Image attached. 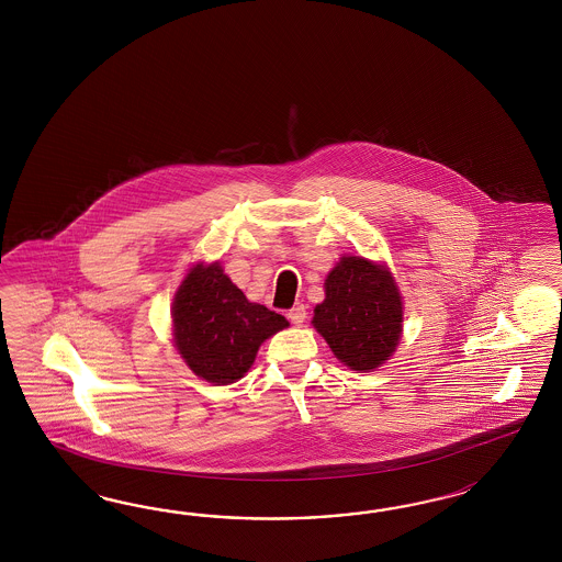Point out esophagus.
Instances as JSON below:
<instances>
[{
  "mask_svg": "<svg viewBox=\"0 0 562 562\" xmlns=\"http://www.w3.org/2000/svg\"><path fill=\"white\" fill-rule=\"evenodd\" d=\"M286 317H289L290 322L294 325H303L306 319V306L305 305H294L292 308H289V313H286Z\"/></svg>",
  "mask_w": 562,
  "mask_h": 562,
  "instance_id": "1",
  "label": "esophagus"
}]
</instances>
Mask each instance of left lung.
Instances as JSON below:
<instances>
[{"label": "left lung", "mask_w": 562, "mask_h": 562, "mask_svg": "<svg viewBox=\"0 0 562 562\" xmlns=\"http://www.w3.org/2000/svg\"><path fill=\"white\" fill-rule=\"evenodd\" d=\"M313 325L344 364L364 373L376 369L402 334V299L392 276L364 257H341L325 280Z\"/></svg>", "instance_id": "8db88e82"}]
</instances>
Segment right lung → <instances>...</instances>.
<instances>
[{"mask_svg":"<svg viewBox=\"0 0 562 562\" xmlns=\"http://www.w3.org/2000/svg\"><path fill=\"white\" fill-rule=\"evenodd\" d=\"M175 344L189 369L214 385L235 383L256 360L257 348L289 322L249 303L218 263L188 273L172 303Z\"/></svg>","mask_w":562,"mask_h":562,"instance_id":"obj_1","label":"right lung"}]
</instances>
